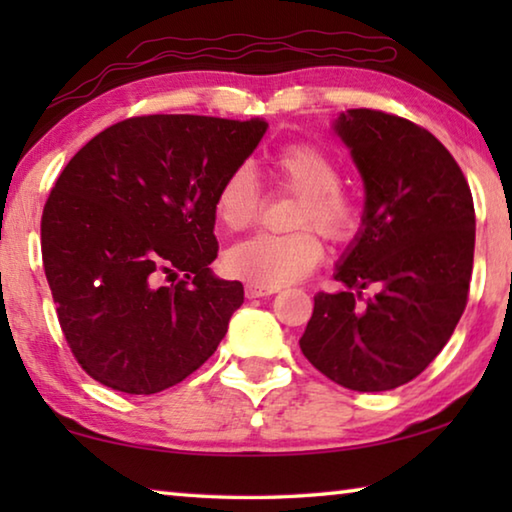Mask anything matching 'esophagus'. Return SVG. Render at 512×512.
Listing matches in <instances>:
<instances>
[{
    "mask_svg": "<svg viewBox=\"0 0 512 512\" xmlns=\"http://www.w3.org/2000/svg\"><path fill=\"white\" fill-rule=\"evenodd\" d=\"M275 293V289H264V287H257V284H246V298H264V296H271Z\"/></svg>",
    "mask_w": 512,
    "mask_h": 512,
    "instance_id": "1",
    "label": "esophagus"
}]
</instances>
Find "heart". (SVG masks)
Instances as JSON below:
<instances>
[{
	"label": "heart",
	"mask_w": 512,
	"mask_h": 512,
	"mask_svg": "<svg viewBox=\"0 0 512 512\" xmlns=\"http://www.w3.org/2000/svg\"><path fill=\"white\" fill-rule=\"evenodd\" d=\"M275 183L298 194L289 235L259 232L232 246L223 257L225 271L264 289H277L309 275L323 259V244L311 228L334 244H348L361 230V205L341 185L343 169L332 153L314 142H289L271 158ZM264 205L262 185L248 164H239L214 194V219L239 232L257 221Z\"/></svg>",
	"instance_id": "b5f03b06"
}]
</instances>
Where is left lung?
Wrapping results in <instances>:
<instances>
[{"label": "left lung", "instance_id": "left-lung-1", "mask_svg": "<svg viewBox=\"0 0 512 512\" xmlns=\"http://www.w3.org/2000/svg\"><path fill=\"white\" fill-rule=\"evenodd\" d=\"M336 131L366 185L363 230L336 280L314 296L300 350L359 393L409 384L461 320L474 262V201L461 167L427 128L354 108ZM363 288H375L363 297Z\"/></svg>", "mask_w": 512, "mask_h": 512}]
</instances>
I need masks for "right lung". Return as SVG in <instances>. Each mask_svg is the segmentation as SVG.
Wrapping results in <instances>:
<instances>
[{
	"label": "right lung",
	"instance_id": "add662e5",
	"mask_svg": "<svg viewBox=\"0 0 512 512\" xmlns=\"http://www.w3.org/2000/svg\"><path fill=\"white\" fill-rule=\"evenodd\" d=\"M266 126L142 115L67 162L42 210V266L69 350L99 384L160 393L214 354L244 302L241 282L210 273L214 194Z\"/></svg>",
	"mask_w": 512,
	"mask_h": 512
}]
</instances>
